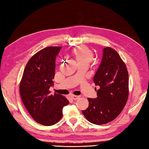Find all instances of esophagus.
Masks as SVG:
<instances>
[{"instance_id": "1", "label": "esophagus", "mask_w": 149, "mask_h": 149, "mask_svg": "<svg viewBox=\"0 0 149 149\" xmlns=\"http://www.w3.org/2000/svg\"><path fill=\"white\" fill-rule=\"evenodd\" d=\"M70 98H71V99L73 100H77L79 99V96H75V95H72L70 97Z\"/></svg>"}]
</instances>
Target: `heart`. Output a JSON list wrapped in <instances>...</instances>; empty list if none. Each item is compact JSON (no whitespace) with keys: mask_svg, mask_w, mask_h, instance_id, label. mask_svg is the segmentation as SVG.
I'll return each instance as SVG.
<instances>
[{"mask_svg":"<svg viewBox=\"0 0 149 149\" xmlns=\"http://www.w3.org/2000/svg\"><path fill=\"white\" fill-rule=\"evenodd\" d=\"M72 56L78 66L87 65L92 61L93 53L92 50L86 46H79L75 48L72 52Z\"/></svg>","mask_w":149,"mask_h":149,"instance_id":"b5f03b06","label":"heart"}]
</instances>
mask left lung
Returning a JSON list of instances; mask_svg holds the SVG:
<instances>
[{"instance_id": "1", "label": "left lung", "mask_w": 149, "mask_h": 149, "mask_svg": "<svg viewBox=\"0 0 149 149\" xmlns=\"http://www.w3.org/2000/svg\"><path fill=\"white\" fill-rule=\"evenodd\" d=\"M93 81L100 87L96 90L97 97L88 98L89 106L82 113L90 122L105 124L120 115L129 95L127 67L115 50L110 47L103 49L102 60Z\"/></svg>"}]
</instances>
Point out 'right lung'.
I'll return each instance as SVG.
<instances>
[{
  "label": "right lung",
  "instance_id": "add662e5",
  "mask_svg": "<svg viewBox=\"0 0 149 149\" xmlns=\"http://www.w3.org/2000/svg\"><path fill=\"white\" fill-rule=\"evenodd\" d=\"M61 47H49L35 54L26 65L20 84L21 99L35 121L52 125L63 116L69 101L60 94L50 95L55 75L56 59Z\"/></svg>",
  "mask_w": 149,
  "mask_h": 149
}]
</instances>
